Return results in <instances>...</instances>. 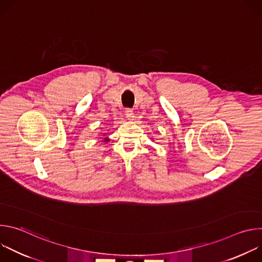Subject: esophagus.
Here are the masks:
<instances>
[{"label": "esophagus", "mask_w": 262, "mask_h": 262, "mask_svg": "<svg viewBox=\"0 0 262 262\" xmlns=\"http://www.w3.org/2000/svg\"><path fill=\"white\" fill-rule=\"evenodd\" d=\"M125 117H126V119H127L128 121H134V120H135V114H134L133 110L127 108V110L125 111Z\"/></svg>", "instance_id": "obj_1"}]
</instances>
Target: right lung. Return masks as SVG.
Listing matches in <instances>:
<instances>
[{
    "mask_svg": "<svg viewBox=\"0 0 262 262\" xmlns=\"http://www.w3.org/2000/svg\"><path fill=\"white\" fill-rule=\"evenodd\" d=\"M103 135L105 136V134H103ZM108 141H110V139H107V138H104V139H103V142H108Z\"/></svg>",
    "mask_w": 262,
    "mask_h": 262,
    "instance_id": "1",
    "label": "right lung"
}]
</instances>
